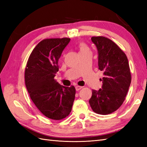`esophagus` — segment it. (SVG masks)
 <instances>
[{"instance_id": "obj_1", "label": "esophagus", "mask_w": 147, "mask_h": 147, "mask_svg": "<svg viewBox=\"0 0 147 147\" xmlns=\"http://www.w3.org/2000/svg\"><path fill=\"white\" fill-rule=\"evenodd\" d=\"M75 88H76V91H78V90H81V89L82 88V86H76Z\"/></svg>"}]
</instances>
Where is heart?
I'll return each mask as SVG.
<instances>
[{
    "label": "heart",
    "mask_w": 147,
    "mask_h": 147,
    "mask_svg": "<svg viewBox=\"0 0 147 147\" xmlns=\"http://www.w3.org/2000/svg\"><path fill=\"white\" fill-rule=\"evenodd\" d=\"M79 50L80 53L81 52H88L90 50L85 43H80L79 44Z\"/></svg>",
    "instance_id": "heart-1"
}]
</instances>
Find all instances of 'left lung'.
Wrapping results in <instances>:
<instances>
[{
    "mask_svg": "<svg viewBox=\"0 0 147 147\" xmlns=\"http://www.w3.org/2000/svg\"><path fill=\"white\" fill-rule=\"evenodd\" d=\"M98 51V69L104 72L102 88L92 90L89 103L95 113L111 114L125 100L131 81L128 60L124 52L111 40L92 37Z\"/></svg>",
    "mask_w": 147,
    "mask_h": 147,
    "instance_id": "1",
    "label": "left lung"
}]
</instances>
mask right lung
I'll use <instances>...</instances> for the list:
<instances>
[{
    "label": "right lung",
    "instance_id": "obj_1",
    "mask_svg": "<svg viewBox=\"0 0 147 147\" xmlns=\"http://www.w3.org/2000/svg\"><path fill=\"white\" fill-rule=\"evenodd\" d=\"M70 40H42L33 50L25 69V85L31 99L43 115L54 120L69 115L75 98L73 86H62L54 80L59 59Z\"/></svg>",
    "mask_w": 147,
    "mask_h": 147
}]
</instances>
